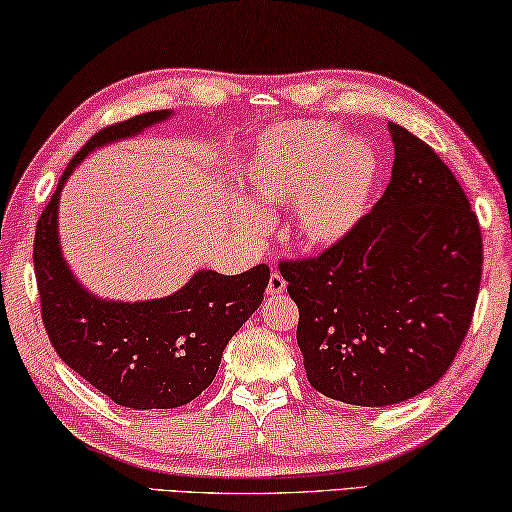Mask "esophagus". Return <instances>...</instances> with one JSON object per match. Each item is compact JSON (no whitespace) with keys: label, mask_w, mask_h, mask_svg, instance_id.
Instances as JSON below:
<instances>
[{"label":"esophagus","mask_w":512,"mask_h":512,"mask_svg":"<svg viewBox=\"0 0 512 512\" xmlns=\"http://www.w3.org/2000/svg\"><path fill=\"white\" fill-rule=\"evenodd\" d=\"M285 288H288V283H285L283 276L279 272H272L270 283H267V294H272V297H281Z\"/></svg>","instance_id":"esophagus-1"}]
</instances>
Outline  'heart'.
Segmentation results:
<instances>
[{
  "mask_svg": "<svg viewBox=\"0 0 512 512\" xmlns=\"http://www.w3.org/2000/svg\"><path fill=\"white\" fill-rule=\"evenodd\" d=\"M378 157L366 141L339 139L328 123L301 121L267 132L247 161L249 231L265 227L258 209L292 202V233L303 247L337 245L366 211Z\"/></svg>",
  "mask_w": 512,
  "mask_h": 512,
  "instance_id": "1",
  "label": "heart"
}]
</instances>
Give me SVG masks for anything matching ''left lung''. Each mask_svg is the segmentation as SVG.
I'll list each match as a JSON object with an SVG mask.
<instances>
[{
    "label": "left lung",
    "instance_id": "obj_1",
    "mask_svg": "<svg viewBox=\"0 0 512 512\" xmlns=\"http://www.w3.org/2000/svg\"><path fill=\"white\" fill-rule=\"evenodd\" d=\"M389 130L396 159L373 209L319 256L279 263L308 382L357 407L434 387L468 335L481 285V227L461 184L423 139Z\"/></svg>",
    "mask_w": 512,
    "mask_h": 512
}]
</instances>
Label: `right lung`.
<instances>
[{"label": "right lung", "mask_w": 512, "mask_h": 512, "mask_svg": "<svg viewBox=\"0 0 512 512\" xmlns=\"http://www.w3.org/2000/svg\"><path fill=\"white\" fill-rule=\"evenodd\" d=\"M168 110L146 112L98 130L62 173L35 227L33 265L42 321L60 360L116 405L175 409L200 396L218 373L229 339L263 303L270 267L224 276L197 272L166 299L103 301L80 285L62 258L58 200L80 161L94 148L134 137Z\"/></svg>", "instance_id": "right-lung-1"}]
</instances>
